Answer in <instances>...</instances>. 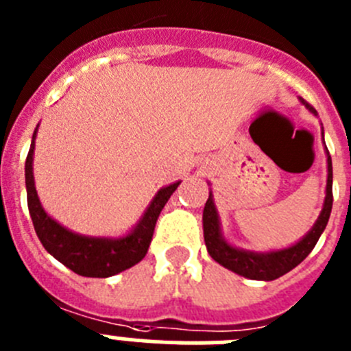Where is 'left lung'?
Returning a JSON list of instances; mask_svg holds the SVG:
<instances>
[{"label": "left lung", "instance_id": "left-lung-1", "mask_svg": "<svg viewBox=\"0 0 351 351\" xmlns=\"http://www.w3.org/2000/svg\"><path fill=\"white\" fill-rule=\"evenodd\" d=\"M304 105L309 112L316 114L315 108L309 104ZM327 190H325V202L324 209H322L320 216L313 225L311 230L300 239L299 243L293 244L290 247L278 251H269V253H255V251H246L241 247H235L225 241L221 235V226H219V216L216 206H214L213 193H209L206 207H204V241H206L207 251L219 265L226 267L228 271L241 274L250 280H260V281H272L280 276L287 274L291 269L297 267L306 256L313 251L316 246L318 239H320L322 232L327 226L328 216L332 210V160L328 156L327 151Z\"/></svg>", "mask_w": 351, "mask_h": 351}]
</instances>
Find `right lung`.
Here are the masks:
<instances>
[{
  "label": "right lung",
  "instance_id": "right-lung-1",
  "mask_svg": "<svg viewBox=\"0 0 351 351\" xmlns=\"http://www.w3.org/2000/svg\"><path fill=\"white\" fill-rule=\"evenodd\" d=\"M38 126L33 133L29 153L26 158V191L27 209L33 219V226L43 247L54 256L58 262L66 265L70 271L86 278H108L117 272L133 267L145 256L153 239L156 219L161 209L169 202L170 195L178 190L181 181L161 188L149 204L141 221L135 225L128 235L123 237H88L68 230L63 225L52 219L43 210L40 198L36 195L35 178H33V153H35V138Z\"/></svg>",
  "mask_w": 351,
  "mask_h": 351
}]
</instances>
